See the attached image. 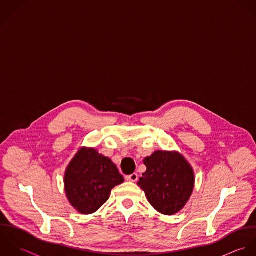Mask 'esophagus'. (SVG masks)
<instances>
[{
    "label": "esophagus",
    "instance_id": "1",
    "mask_svg": "<svg viewBox=\"0 0 256 256\" xmlns=\"http://www.w3.org/2000/svg\"><path fill=\"white\" fill-rule=\"evenodd\" d=\"M126 179L128 181H130V182H136L138 179V176L136 173H132V174L126 176Z\"/></svg>",
    "mask_w": 256,
    "mask_h": 256
}]
</instances>
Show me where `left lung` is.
Wrapping results in <instances>:
<instances>
[{"mask_svg":"<svg viewBox=\"0 0 256 256\" xmlns=\"http://www.w3.org/2000/svg\"><path fill=\"white\" fill-rule=\"evenodd\" d=\"M146 171L138 186L154 208L167 216L181 210L190 199L195 183L192 166L176 152L157 150L144 160Z\"/></svg>","mask_w":256,"mask_h":256,"instance_id":"obj_1","label":"left lung"}]
</instances>
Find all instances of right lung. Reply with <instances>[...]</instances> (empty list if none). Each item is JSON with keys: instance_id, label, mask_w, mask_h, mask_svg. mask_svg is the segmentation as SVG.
Masks as SVG:
<instances>
[{"instance_id": "add662e5", "label": "right lung", "mask_w": 256, "mask_h": 256, "mask_svg": "<svg viewBox=\"0 0 256 256\" xmlns=\"http://www.w3.org/2000/svg\"><path fill=\"white\" fill-rule=\"evenodd\" d=\"M124 180L108 157L94 148H82L66 168L65 193L80 214H93L108 200L112 189Z\"/></svg>"}]
</instances>
